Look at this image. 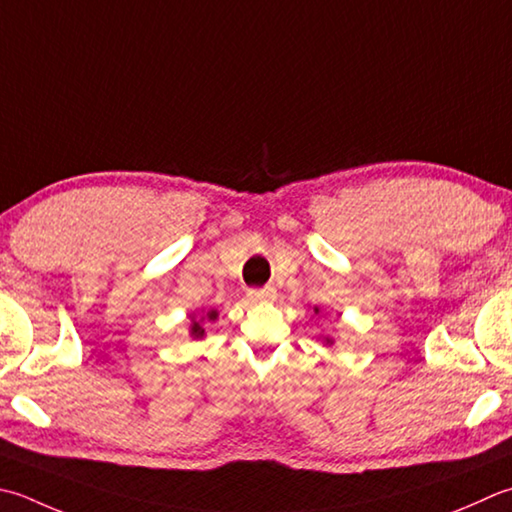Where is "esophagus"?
<instances>
[{
	"mask_svg": "<svg viewBox=\"0 0 512 512\" xmlns=\"http://www.w3.org/2000/svg\"><path fill=\"white\" fill-rule=\"evenodd\" d=\"M248 297L253 299V302H270V299H275V290H273V288H259V290H250Z\"/></svg>",
	"mask_w": 512,
	"mask_h": 512,
	"instance_id": "esophagus-1",
	"label": "esophagus"
}]
</instances>
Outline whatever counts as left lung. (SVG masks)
Here are the masks:
<instances>
[{"label":"left lung","instance_id":"left-lung-1","mask_svg":"<svg viewBox=\"0 0 512 512\" xmlns=\"http://www.w3.org/2000/svg\"><path fill=\"white\" fill-rule=\"evenodd\" d=\"M313 310H315V315L322 313V308H319V306H315ZM333 344H335V339H333V337H324V346H333Z\"/></svg>","mask_w":512,"mask_h":512}]
</instances>
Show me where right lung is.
I'll return each instance as SVG.
<instances>
[{"instance_id": "add662e5", "label": "right lung", "mask_w": 512, "mask_h": 512, "mask_svg": "<svg viewBox=\"0 0 512 512\" xmlns=\"http://www.w3.org/2000/svg\"><path fill=\"white\" fill-rule=\"evenodd\" d=\"M206 319H208V322H215V319H217V310L213 308V310H204V313L202 315H190V324H188V333H190V337H193V339H204V335H206V330H204V322H206Z\"/></svg>"}]
</instances>
